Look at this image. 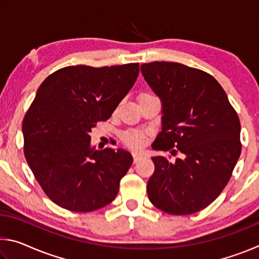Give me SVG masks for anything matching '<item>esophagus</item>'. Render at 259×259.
Masks as SVG:
<instances>
[{"label":"esophagus","mask_w":259,"mask_h":259,"mask_svg":"<svg viewBox=\"0 0 259 259\" xmlns=\"http://www.w3.org/2000/svg\"><path fill=\"white\" fill-rule=\"evenodd\" d=\"M144 156H145V154H144V153H142V152H137V151L133 152V157H134L135 163H136V162H138V161L142 160Z\"/></svg>","instance_id":"34e87169"}]
</instances>
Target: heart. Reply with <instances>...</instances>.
Returning a JSON list of instances; mask_svg holds the SVG:
<instances>
[{"instance_id":"1","label":"heart","mask_w":259,"mask_h":259,"mask_svg":"<svg viewBox=\"0 0 259 259\" xmlns=\"http://www.w3.org/2000/svg\"><path fill=\"white\" fill-rule=\"evenodd\" d=\"M146 95V94H143ZM124 142L126 145L131 147H138L144 143V139H145V136L142 133H138V131H130V133H126L124 135Z\"/></svg>"}]
</instances>
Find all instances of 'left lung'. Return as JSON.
I'll list each match as a JSON object with an SVG mask.
<instances>
[{
    "label": "left lung",
    "mask_w": 259,
    "mask_h": 259,
    "mask_svg": "<svg viewBox=\"0 0 259 259\" xmlns=\"http://www.w3.org/2000/svg\"><path fill=\"white\" fill-rule=\"evenodd\" d=\"M140 71L162 103V131L152 147L182 154L174 162L152 157L148 199L170 214L198 212L218 198L239 160L238 114L216 78L201 69L153 61Z\"/></svg>",
    "instance_id": "1"
}]
</instances>
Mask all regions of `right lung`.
I'll list each match as a JSON object with an SVG mask.
<instances>
[{"mask_svg": "<svg viewBox=\"0 0 259 259\" xmlns=\"http://www.w3.org/2000/svg\"><path fill=\"white\" fill-rule=\"evenodd\" d=\"M139 74V64L60 68L48 76L23 121L24 154L42 190L59 207L89 212L115 199L133 164L122 148L96 151L91 129L109 119Z\"/></svg>", "mask_w": 259, "mask_h": 259, "instance_id": "1", "label": "right lung"}]
</instances>
